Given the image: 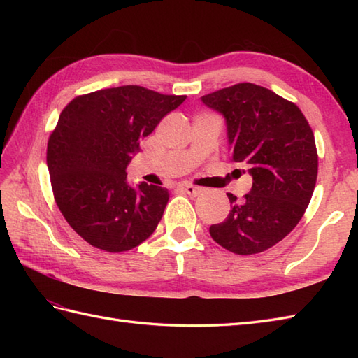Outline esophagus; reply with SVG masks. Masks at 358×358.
<instances>
[{
  "mask_svg": "<svg viewBox=\"0 0 358 358\" xmlns=\"http://www.w3.org/2000/svg\"><path fill=\"white\" fill-rule=\"evenodd\" d=\"M178 187L181 189V191L186 192L187 195H191V196H196V195H200V194H201V189H200V187H196V186H194V185L183 183V185H180Z\"/></svg>",
  "mask_w": 358,
  "mask_h": 358,
  "instance_id": "obj_1",
  "label": "esophagus"
}]
</instances>
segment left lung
Listing matches in <instances>:
<instances>
[{"mask_svg":"<svg viewBox=\"0 0 358 358\" xmlns=\"http://www.w3.org/2000/svg\"><path fill=\"white\" fill-rule=\"evenodd\" d=\"M222 113L231 159L245 163L252 189L231 201L224 222L209 227L220 246L252 255L277 245L299 224L313 196L318 155L314 132L299 106L272 90L238 83L201 96Z\"/></svg>","mask_w":358,"mask_h":358,"instance_id":"left-lung-1","label":"left lung"}]
</instances>
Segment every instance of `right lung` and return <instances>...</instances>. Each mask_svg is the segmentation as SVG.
<instances>
[{"instance_id":"1","label":"right lung","mask_w":358,"mask_h":358,"mask_svg":"<svg viewBox=\"0 0 358 358\" xmlns=\"http://www.w3.org/2000/svg\"><path fill=\"white\" fill-rule=\"evenodd\" d=\"M186 95L120 86L80 95L66 106L48 143L57 206L94 248L124 252L149 238L169 200L166 187L127 185L126 167Z\"/></svg>"}]
</instances>
